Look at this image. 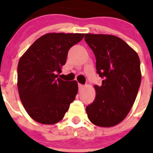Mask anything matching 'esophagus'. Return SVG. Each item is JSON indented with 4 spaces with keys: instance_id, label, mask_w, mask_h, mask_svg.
<instances>
[{
    "instance_id": "34e87169",
    "label": "esophagus",
    "mask_w": 153,
    "mask_h": 153,
    "mask_svg": "<svg viewBox=\"0 0 153 153\" xmlns=\"http://www.w3.org/2000/svg\"><path fill=\"white\" fill-rule=\"evenodd\" d=\"M83 88H84V85L79 83V90H83Z\"/></svg>"
}]
</instances>
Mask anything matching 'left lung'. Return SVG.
Wrapping results in <instances>:
<instances>
[{
	"mask_svg": "<svg viewBox=\"0 0 153 153\" xmlns=\"http://www.w3.org/2000/svg\"><path fill=\"white\" fill-rule=\"evenodd\" d=\"M85 41L94 53L97 74L103 79L95 85V100L86 107L94 125L111 127L121 123L130 111L141 83L137 53L114 35L86 33Z\"/></svg>",
	"mask_w": 153,
	"mask_h": 153,
	"instance_id": "8db88e82",
	"label": "left lung"
}]
</instances>
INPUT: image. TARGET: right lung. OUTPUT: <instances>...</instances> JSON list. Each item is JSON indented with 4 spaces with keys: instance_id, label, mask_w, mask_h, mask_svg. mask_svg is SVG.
<instances>
[{
    "instance_id": "add662e5",
    "label": "right lung",
    "mask_w": 153,
    "mask_h": 153,
    "mask_svg": "<svg viewBox=\"0 0 153 153\" xmlns=\"http://www.w3.org/2000/svg\"><path fill=\"white\" fill-rule=\"evenodd\" d=\"M84 33H49L35 40L20 58L17 89L24 109L36 122H60L78 93L76 80L64 81L58 74L66 63L69 50Z\"/></svg>"
}]
</instances>
